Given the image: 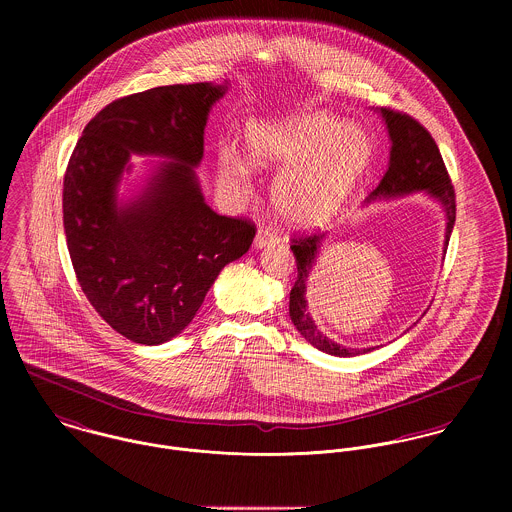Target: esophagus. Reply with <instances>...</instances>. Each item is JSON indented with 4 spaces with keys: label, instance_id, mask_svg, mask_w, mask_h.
<instances>
[{
    "label": "esophagus",
    "instance_id": "1",
    "mask_svg": "<svg viewBox=\"0 0 512 512\" xmlns=\"http://www.w3.org/2000/svg\"><path fill=\"white\" fill-rule=\"evenodd\" d=\"M276 242H278V234L272 228H260L256 238H254V246L256 248H266V246L276 244Z\"/></svg>",
    "mask_w": 512,
    "mask_h": 512
}]
</instances>
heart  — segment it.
<instances>
[{
	"label": "heart",
	"mask_w": 512,
	"mask_h": 512,
	"mask_svg": "<svg viewBox=\"0 0 512 512\" xmlns=\"http://www.w3.org/2000/svg\"><path fill=\"white\" fill-rule=\"evenodd\" d=\"M248 159L256 167L288 169L272 189L280 217L295 226L333 219L353 195L372 157V142L357 124L315 112L280 122H258L246 132ZM226 183L246 177L238 159L220 167Z\"/></svg>",
	"instance_id": "b5f03b06"
}]
</instances>
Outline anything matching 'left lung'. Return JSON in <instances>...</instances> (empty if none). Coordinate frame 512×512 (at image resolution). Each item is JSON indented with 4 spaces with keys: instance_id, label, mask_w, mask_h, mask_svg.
<instances>
[{
    "instance_id": "8db88e82",
    "label": "left lung",
    "mask_w": 512,
    "mask_h": 512,
    "mask_svg": "<svg viewBox=\"0 0 512 512\" xmlns=\"http://www.w3.org/2000/svg\"><path fill=\"white\" fill-rule=\"evenodd\" d=\"M380 114L384 118L388 138L392 142L390 147V161L388 169L378 183V187L366 197V203L376 201V199H394V197H404L410 193L424 191L430 197H434L438 203H441L445 211V242H443V252L447 250L449 236L455 224V191L451 185V179L447 175L445 163L441 159L438 146L430 132L412 116L390 110V108H380ZM325 234H311V236H301L293 238L292 252L297 264V280L293 284L292 293H290V317L295 329L299 335L313 345L315 349L335 355V357H353V355H365L374 351L376 347L368 349H353L349 351L347 347L335 343L327 335H323L311 313L307 311V278L313 270V264L317 260L321 242Z\"/></svg>"
}]
</instances>
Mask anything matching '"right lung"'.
Returning a JSON list of instances; mask_svg holds the SVG:
<instances>
[{"mask_svg":"<svg viewBox=\"0 0 512 512\" xmlns=\"http://www.w3.org/2000/svg\"><path fill=\"white\" fill-rule=\"evenodd\" d=\"M228 84H171L110 102L84 128L63 183L76 280L96 313L140 345H161L195 317L220 270L248 252L256 226L220 217L195 167ZM132 152L171 158L145 191L117 201Z\"/></svg>","mask_w":512,"mask_h":512,"instance_id":"right-lung-1","label":"right lung"}]
</instances>
